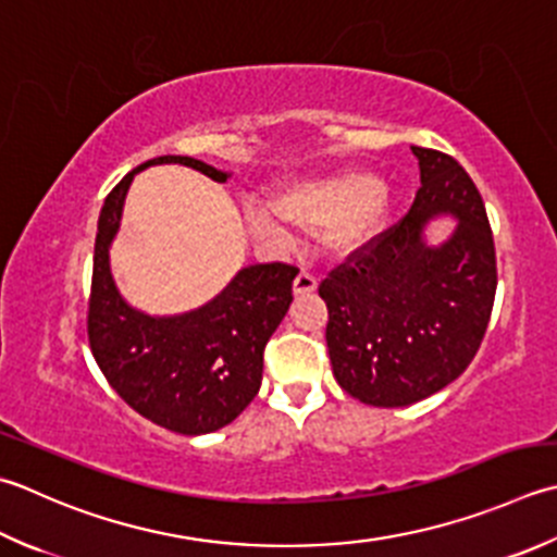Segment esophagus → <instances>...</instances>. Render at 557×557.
Here are the masks:
<instances>
[{
	"mask_svg": "<svg viewBox=\"0 0 557 557\" xmlns=\"http://www.w3.org/2000/svg\"><path fill=\"white\" fill-rule=\"evenodd\" d=\"M315 287H319V282H315V277L307 270H301L297 280H294V294H297V297H301V294H311Z\"/></svg>",
	"mask_w": 557,
	"mask_h": 557,
	"instance_id": "obj_1",
	"label": "esophagus"
}]
</instances>
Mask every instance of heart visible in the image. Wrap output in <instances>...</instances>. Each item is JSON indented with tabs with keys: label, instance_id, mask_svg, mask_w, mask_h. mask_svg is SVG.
<instances>
[{
	"label": "heart",
	"instance_id": "obj_1",
	"mask_svg": "<svg viewBox=\"0 0 557 557\" xmlns=\"http://www.w3.org/2000/svg\"><path fill=\"white\" fill-rule=\"evenodd\" d=\"M272 207L282 222L301 232H325V244L333 253L352 256L386 232L396 198L374 173L343 171L335 176L285 185L272 198ZM280 220L268 207L246 210V222L256 234L280 236Z\"/></svg>",
	"mask_w": 557,
	"mask_h": 557
}]
</instances>
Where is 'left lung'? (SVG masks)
Here are the masks:
<instances>
[{
    "instance_id": "left-lung-1",
    "label": "left lung",
    "mask_w": 557,
    "mask_h": 557,
    "mask_svg": "<svg viewBox=\"0 0 557 557\" xmlns=\"http://www.w3.org/2000/svg\"><path fill=\"white\" fill-rule=\"evenodd\" d=\"M410 149L420 166L410 212L319 287L335 381L376 408L410 406L459 379L483 343L497 289L475 183L442 151ZM442 215L457 224L432 245L426 228Z\"/></svg>"
}]
</instances>
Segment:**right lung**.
I'll list each match as a JSON object with an SVG mask.
<instances>
[{"label":"right lung","instance_id":"right-lung-1","mask_svg":"<svg viewBox=\"0 0 557 557\" xmlns=\"http://www.w3.org/2000/svg\"><path fill=\"white\" fill-rule=\"evenodd\" d=\"M181 163L224 183L232 173L193 157H157L133 169L108 193L98 214L89 299V343L108 384L141 418L198 437L234 422L263 381V350L292 304L297 268L256 263L202 307L151 315L120 294L111 272L129 185L139 171Z\"/></svg>","mask_w":557,"mask_h":557}]
</instances>
